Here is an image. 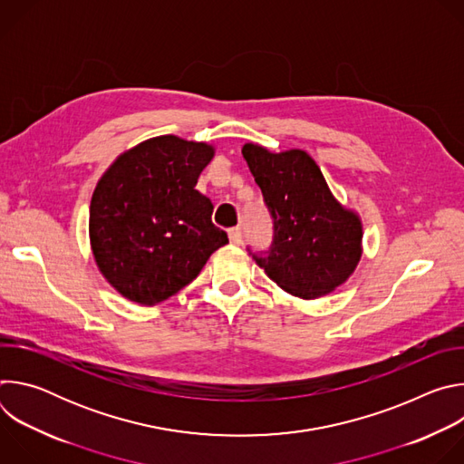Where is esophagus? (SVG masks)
<instances>
[{"mask_svg":"<svg viewBox=\"0 0 464 464\" xmlns=\"http://www.w3.org/2000/svg\"><path fill=\"white\" fill-rule=\"evenodd\" d=\"M227 235H229V240H231V244H240L242 242V229L240 227H231L229 231H227Z\"/></svg>","mask_w":464,"mask_h":464,"instance_id":"esophagus-1","label":"esophagus"}]
</instances>
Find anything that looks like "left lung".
Segmentation results:
<instances>
[{"label": "left lung", "mask_w": 464, "mask_h": 464, "mask_svg": "<svg viewBox=\"0 0 464 464\" xmlns=\"http://www.w3.org/2000/svg\"><path fill=\"white\" fill-rule=\"evenodd\" d=\"M242 156L274 218L270 249L251 253L258 266L285 292L301 299L336 290L362 256L360 217L336 200L304 150L274 154L246 143Z\"/></svg>", "instance_id": "left-lung-1"}]
</instances>
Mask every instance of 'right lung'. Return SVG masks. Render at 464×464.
<instances>
[{
    "label": "right lung",
    "mask_w": 464,
    "mask_h": 464,
    "mask_svg": "<svg viewBox=\"0 0 464 464\" xmlns=\"http://www.w3.org/2000/svg\"><path fill=\"white\" fill-rule=\"evenodd\" d=\"M213 156L208 143L160 136L121 154L99 179L90 240L122 297L147 306L169 299L229 242L211 220V200L194 188Z\"/></svg>",
    "instance_id": "add662e5"
}]
</instances>
